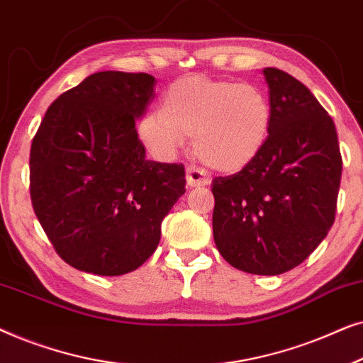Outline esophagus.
I'll return each mask as SVG.
<instances>
[{"label":"esophagus","instance_id":"esophagus-1","mask_svg":"<svg viewBox=\"0 0 363 363\" xmlns=\"http://www.w3.org/2000/svg\"><path fill=\"white\" fill-rule=\"evenodd\" d=\"M186 183L190 188L206 186L210 183V175L203 168L190 165L186 167Z\"/></svg>","mask_w":363,"mask_h":363}]
</instances>
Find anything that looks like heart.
I'll list each match as a JSON object with an SVG mask.
<instances>
[{
	"mask_svg": "<svg viewBox=\"0 0 363 363\" xmlns=\"http://www.w3.org/2000/svg\"><path fill=\"white\" fill-rule=\"evenodd\" d=\"M271 121V104L257 87L185 76L163 94L160 112L143 116L138 135L158 155H172L185 137H193L196 155L208 167L235 173L262 152Z\"/></svg>",
	"mask_w": 363,
	"mask_h": 363,
	"instance_id": "obj_1",
	"label": "heart"
}]
</instances>
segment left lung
Returning <instances> with one entry per match:
<instances>
[{
	"label": "left lung",
	"instance_id": "1",
	"mask_svg": "<svg viewBox=\"0 0 363 363\" xmlns=\"http://www.w3.org/2000/svg\"><path fill=\"white\" fill-rule=\"evenodd\" d=\"M271 132L251 165L211 183L213 236L233 267L276 276L299 266L334 225L342 157L334 121L304 84L266 67Z\"/></svg>",
	"mask_w": 363,
	"mask_h": 363
}]
</instances>
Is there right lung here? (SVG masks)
<instances>
[{"label": "right lung", "mask_w": 363, "mask_h": 363, "mask_svg": "<svg viewBox=\"0 0 363 363\" xmlns=\"http://www.w3.org/2000/svg\"><path fill=\"white\" fill-rule=\"evenodd\" d=\"M145 72H96L44 113L29 155L34 213L69 266L121 276L157 250L185 193V167L145 158L135 121L155 97Z\"/></svg>", "instance_id": "obj_1"}]
</instances>
